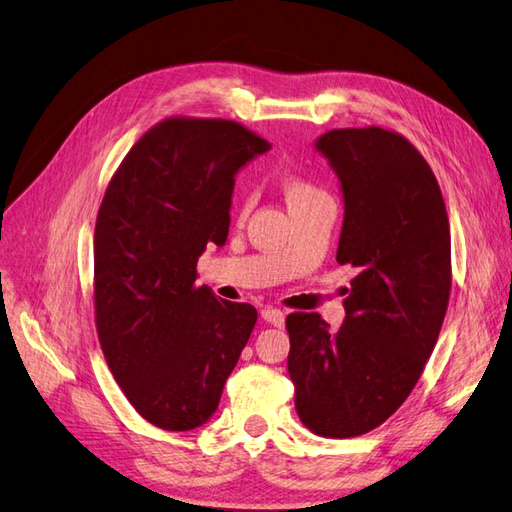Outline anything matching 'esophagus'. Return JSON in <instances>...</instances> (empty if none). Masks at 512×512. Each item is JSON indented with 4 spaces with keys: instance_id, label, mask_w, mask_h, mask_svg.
I'll return each mask as SVG.
<instances>
[{
    "instance_id": "esophagus-1",
    "label": "esophagus",
    "mask_w": 512,
    "mask_h": 512,
    "mask_svg": "<svg viewBox=\"0 0 512 512\" xmlns=\"http://www.w3.org/2000/svg\"><path fill=\"white\" fill-rule=\"evenodd\" d=\"M263 319L267 321V323H271V326H276V328H282L284 326V319H286V315L282 313L280 308H273V306H267V308H263Z\"/></svg>"
}]
</instances>
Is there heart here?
Returning a JSON list of instances; mask_svg holds the SVG:
<instances>
[{
    "label": "heart",
    "instance_id": "heart-1",
    "mask_svg": "<svg viewBox=\"0 0 512 512\" xmlns=\"http://www.w3.org/2000/svg\"><path fill=\"white\" fill-rule=\"evenodd\" d=\"M282 193H284V197H286V204H289V206L299 204V202H306V199H310V197L323 195L313 182H308V180L299 178V176H289V178H284V180H282ZM247 208H249V197H243L241 202H239L241 215H245V213H247Z\"/></svg>",
    "mask_w": 512,
    "mask_h": 512
}]
</instances>
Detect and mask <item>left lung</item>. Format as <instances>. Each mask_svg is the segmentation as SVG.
<instances>
[{"mask_svg":"<svg viewBox=\"0 0 512 512\" xmlns=\"http://www.w3.org/2000/svg\"><path fill=\"white\" fill-rule=\"evenodd\" d=\"M315 147L343 191L336 263L358 273L336 332L319 313L286 317L289 376L304 426L350 439L404 404L434 350L452 289L450 221L430 165L402 134L343 128Z\"/></svg>","mask_w":512,"mask_h":512,"instance_id":"obj_1","label":"left lung"}]
</instances>
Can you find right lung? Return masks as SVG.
I'll return each mask as SVG.
<instances>
[{
	"instance_id": "obj_1",
	"label": "right lung",
	"mask_w": 512,
	"mask_h": 512,
	"mask_svg": "<svg viewBox=\"0 0 512 512\" xmlns=\"http://www.w3.org/2000/svg\"><path fill=\"white\" fill-rule=\"evenodd\" d=\"M271 145L226 119L171 117L112 176L95 223V323L106 363L143 419L171 432L206 423L258 313L195 286L223 245L234 176Z\"/></svg>"
}]
</instances>
